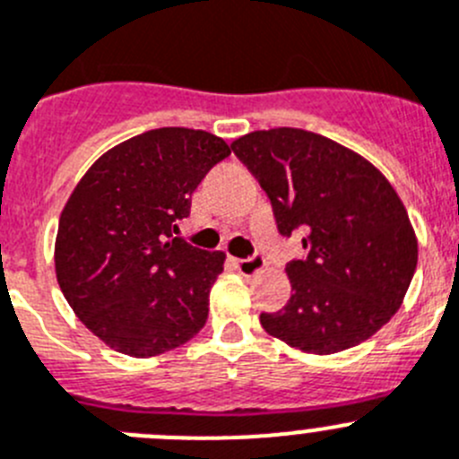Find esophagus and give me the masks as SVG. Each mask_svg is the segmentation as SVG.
Segmentation results:
<instances>
[{"label":"esophagus","mask_w":459,"mask_h":459,"mask_svg":"<svg viewBox=\"0 0 459 459\" xmlns=\"http://www.w3.org/2000/svg\"><path fill=\"white\" fill-rule=\"evenodd\" d=\"M235 265H238V270L242 272V274L251 276L265 267V258L258 254H254V255H249V258H235Z\"/></svg>","instance_id":"esophagus-1"}]
</instances>
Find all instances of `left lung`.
Segmentation results:
<instances>
[{
	"label": "left lung",
	"mask_w": 459,
	"mask_h": 459,
	"mask_svg": "<svg viewBox=\"0 0 459 459\" xmlns=\"http://www.w3.org/2000/svg\"><path fill=\"white\" fill-rule=\"evenodd\" d=\"M230 148L265 189L279 233H304L307 255L286 265L290 301L260 313L263 329L313 354L373 336L400 308L419 260L389 180L350 148L297 127L249 132Z\"/></svg>",
	"instance_id": "obj_1"
}]
</instances>
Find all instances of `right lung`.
Returning a JSON list of instances; mask_svg holds the SVG:
<instances>
[{
    "instance_id": "right-lung-1",
    "label": "right lung",
    "mask_w": 459,
    "mask_h": 459,
    "mask_svg": "<svg viewBox=\"0 0 459 459\" xmlns=\"http://www.w3.org/2000/svg\"><path fill=\"white\" fill-rule=\"evenodd\" d=\"M229 155L210 132L148 130L107 151L70 194L56 281L86 329L117 352L155 357L204 329L226 255L176 233L194 189Z\"/></svg>"
}]
</instances>
